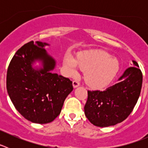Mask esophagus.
<instances>
[{
	"mask_svg": "<svg viewBox=\"0 0 148 148\" xmlns=\"http://www.w3.org/2000/svg\"><path fill=\"white\" fill-rule=\"evenodd\" d=\"M79 85H80V84H79L78 82H77V81L75 80L73 82V86L74 88H76V87H78Z\"/></svg>",
	"mask_w": 148,
	"mask_h": 148,
	"instance_id": "obj_1",
	"label": "esophagus"
}]
</instances>
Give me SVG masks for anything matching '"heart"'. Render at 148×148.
Masks as SVG:
<instances>
[{"instance_id": "b5f03b06", "label": "heart", "mask_w": 148, "mask_h": 148, "mask_svg": "<svg viewBox=\"0 0 148 148\" xmlns=\"http://www.w3.org/2000/svg\"><path fill=\"white\" fill-rule=\"evenodd\" d=\"M64 66L70 75L76 74L78 66L84 70V81L87 85L94 89L108 86L119 69L118 61L110 58V56L103 50L79 53L75 59L67 53L64 58Z\"/></svg>"}]
</instances>
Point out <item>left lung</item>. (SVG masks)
<instances>
[{
    "mask_svg": "<svg viewBox=\"0 0 148 148\" xmlns=\"http://www.w3.org/2000/svg\"><path fill=\"white\" fill-rule=\"evenodd\" d=\"M127 68L118 83L104 91L88 90L84 113L95 126L116 125L127 118L137 103L142 85V73L136 61Z\"/></svg>",
    "mask_w": 148,
    "mask_h": 148,
    "instance_id": "1",
    "label": "left lung"
}]
</instances>
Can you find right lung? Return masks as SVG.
I'll return each mask as SVG.
<instances>
[{
  "mask_svg": "<svg viewBox=\"0 0 148 148\" xmlns=\"http://www.w3.org/2000/svg\"><path fill=\"white\" fill-rule=\"evenodd\" d=\"M49 45L40 41L24 44L13 56L6 75L8 95L15 108L37 124L53 121L73 90L69 78L52 72L56 61L44 49ZM36 62L40 66H34Z\"/></svg>",
  "mask_w": 148,
  "mask_h": 148,
  "instance_id": "1",
  "label": "right lung"
}]
</instances>
